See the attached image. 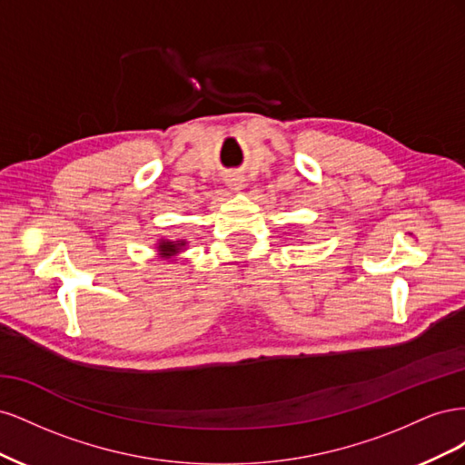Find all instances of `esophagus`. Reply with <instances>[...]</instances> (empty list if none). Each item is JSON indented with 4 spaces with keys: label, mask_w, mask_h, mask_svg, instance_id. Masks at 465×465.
Returning a JSON list of instances; mask_svg holds the SVG:
<instances>
[{
    "label": "esophagus",
    "mask_w": 465,
    "mask_h": 465,
    "mask_svg": "<svg viewBox=\"0 0 465 465\" xmlns=\"http://www.w3.org/2000/svg\"><path fill=\"white\" fill-rule=\"evenodd\" d=\"M227 186L231 190H242L244 188V176L242 174H229L227 176Z\"/></svg>",
    "instance_id": "1"
}]
</instances>
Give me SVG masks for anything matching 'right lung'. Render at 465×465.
I'll return each mask as SVG.
<instances>
[{"mask_svg":"<svg viewBox=\"0 0 465 465\" xmlns=\"http://www.w3.org/2000/svg\"><path fill=\"white\" fill-rule=\"evenodd\" d=\"M186 246V241H161L159 242V256L161 258H173L176 256L178 252H182V248Z\"/></svg>","mask_w":465,"mask_h":465,"instance_id":"1","label":"right lung"}]
</instances>
